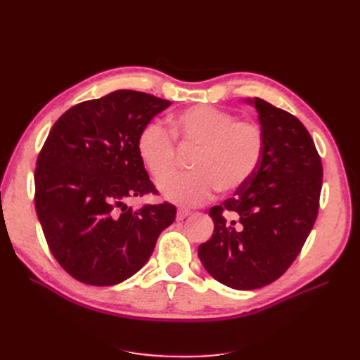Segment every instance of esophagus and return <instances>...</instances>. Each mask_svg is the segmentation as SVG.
Segmentation results:
<instances>
[{
  "instance_id": "1",
  "label": "esophagus",
  "mask_w": 360,
  "mask_h": 360,
  "mask_svg": "<svg viewBox=\"0 0 360 360\" xmlns=\"http://www.w3.org/2000/svg\"><path fill=\"white\" fill-rule=\"evenodd\" d=\"M189 214H191L189 210H186V209H179V210H177V221H183L184 217H188Z\"/></svg>"
}]
</instances>
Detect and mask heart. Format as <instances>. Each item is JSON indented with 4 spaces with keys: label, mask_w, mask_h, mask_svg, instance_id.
Masks as SVG:
<instances>
[{
    "label": "heart",
    "mask_w": 360,
    "mask_h": 360,
    "mask_svg": "<svg viewBox=\"0 0 360 360\" xmlns=\"http://www.w3.org/2000/svg\"><path fill=\"white\" fill-rule=\"evenodd\" d=\"M168 130L151 123L138 136V156L155 181L175 169L173 140L197 148L195 172L160 182V193L181 205H198L216 189L236 192L254 177L264 153V134L258 123L237 120L231 112L210 105H197L172 115ZM174 139L172 140V138Z\"/></svg>",
    "instance_id": "1"
}]
</instances>
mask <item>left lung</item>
<instances>
[{
	"instance_id": "obj_1",
	"label": "left lung",
	"mask_w": 360,
	"mask_h": 360,
	"mask_svg": "<svg viewBox=\"0 0 360 360\" xmlns=\"http://www.w3.org/2000/svg\"><path fill=\"white\" fill-rule=\"evenodd\" d=\"M248 102L264 134L263 159L233 198L212 207L214 233L198 248L205 270L236 290L261 288L285 274L317 219L323 184L321 158L300 120L258 97ZM225 211L239 221L228 223Z\"/></svg>"
}]
</instances>
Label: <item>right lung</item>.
Masks as SVG:
<instances>
[{
	"instance_id": "1",
	"label": "right lung",
	"mask_w": 360,
	"mask_h": 360,
	"mask_svg": "<svg viewBox=\"0 0 360 360\" xmlns=\"http://www.w3.org/2000/svg\"><path fill=\"white\" fill-rule=\"evenodd\" d=\"M169 101L117 90L64 112L43 144L34 204L52 255L84 284L108 287L130 278L153 252L176 207L126 200L158 195L138 156V136Z\"/></svg>"
}]
</instances>
